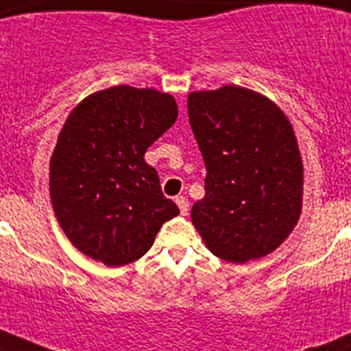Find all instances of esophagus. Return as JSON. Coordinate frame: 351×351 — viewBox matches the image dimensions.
<instances>
[{
	"label": "esophagus",
	"mask_w": 351,
	"mask_h": 351,
	"mask_svg": "<svg viewBox=\"0 0 351 351\" xmlns=\"http://www.w3.org/2000/svg\"><path fill=\"white\" fill-rule=\"evenodd\" d=\"M175 202L178 204V208H180V213L187 215V211H189V200H187L186 197H176Z\"/></svg>",
	"instance_id": "1"
}]
</instances>
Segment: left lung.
<instances>
[{
    "label": "left lung",
    "mask_w": 351,
    "mask_h": 351,
    "mask_svg": "<svg viewBox=\"0 0 351 351\" xmlns=\"http://www.w3.org/2000/svg\"><path fill=\"white\" fill-rule=\"evenodd\" d=\"M206 164L193 226L213 255L244 264L288 239L302 209V160L293 127L269 98L224 85L187 96Z\"/></svg>",
    "instance_id": "1"
}]
</instances>
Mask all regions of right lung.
Returning <instances> with one entry per match:
<instances>
[{"instance_id": "right-lung-1", "label": "right lung", "mask_w": 351, "mask_h": 351, "mask_svg": "<svg viewBox=\"0 0 351 351\" xmlns=\"http://www.w3.org/2000/svg\"><path fill=\"white\" fill-rule=\"evenodd\" d=\"M178 117L175 98L129 85L98 90L69 114L51 158V200L84 255L125 266L180 213L143 154Z\"/></svg>"}]
</instances>
